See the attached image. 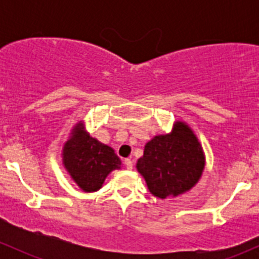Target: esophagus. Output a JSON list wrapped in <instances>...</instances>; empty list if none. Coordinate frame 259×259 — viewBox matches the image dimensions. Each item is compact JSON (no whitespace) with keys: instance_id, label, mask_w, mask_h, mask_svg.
I'll use <instances>...</instances> for the list:
<instances>
[{"instance_id":"34e87169","label":"esophagus","mask_w":259,"mask_h":259,"mask_svg":"<svg viewBox=\"0 0 259 259\" xmlns=\"http://www.w3.org/2000/svg\"><path fill=\"white\" fill-rule=\"evenodd\" d=\"M124 164H125V166H126V169H133V160H132V159H125Z\"/></svg>"}]
</instances>
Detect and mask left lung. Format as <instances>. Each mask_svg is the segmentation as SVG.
Here are the masks:
<instances>
[{
    "mask_svg": "<svg viewBox=\"0 0 259 259\" xmlns=\"http://www.w3.org/2000/svg\"><path fill=\"white\" fill-rule=\"evenodd\" d=\"M205 156L199 140L184 121H176L171 133L156 135L145 144L137 169L154 197H178L192 189L202 177Z\"/></svg>",
    "mask_w": 259,
    "mask_h": 259,
    "instance_id": "left-lung-1",
    "label": "left lung"
}]
</instances>
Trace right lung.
<instances>
[{
    "label": "right lung",
    "mask_w": 259,
    "mask_h": 259,
    "mask_svg": "<svg viewBox=\"0 0 259 259\" xmlns=\"http://www.w3.org/2000/svg\"><path fill=\"white\" fill-rule=\"evenodd\" d=\"M62 164L74 182L86 193L103 187L106 177L121 168L114 149L91 138L82 121L77 122L62 149Z\"/></svg>",
    "instance_id": "add662e5"
}]
</instances>
